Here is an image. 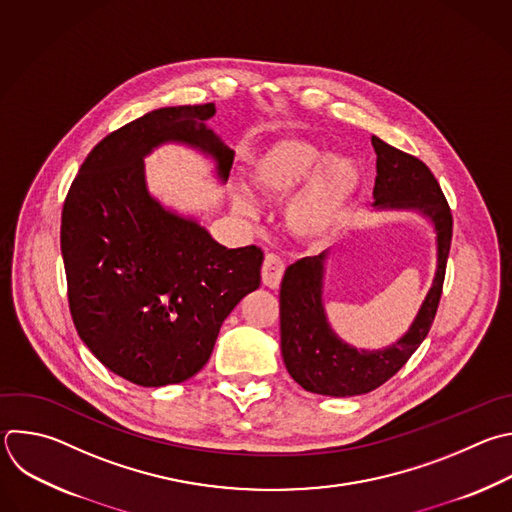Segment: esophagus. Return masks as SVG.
<instances>
[{"mask_svg":"<svg viewBox=\"0 0 512 512\" xmlns=\"http://www.w3.org/2000/svg\"><path fill=\"white\" fill-rule=\"evenodd\" d=\"M283 273H285V261L279 257V255H273L269 253L263 261V269H261V277H263V283L269 287V289H277L281 279H283Z\"/></svg>","mask_w":512,"mask_h":512,"instance_id":"34e87169","label":"esophagus"}]
</instances>
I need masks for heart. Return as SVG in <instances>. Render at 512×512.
<instances>
[{"label":"heart","mask_w":512,"mask_h":512,"mask_svg":"<svg viewBox=\"0 0 512 512\" xmlns=\"http://www.w3.org/2000/svg\"><path fill=\"white\" fill-rule=\"evenodd\" d=\"M249 175L267 199H287L304 185L287 205L285 221L305 243H323L344 227L364 183L356 158L329 156L319 144L293 136L267 144L253 158ZM235 203L241 213L253 211L245 195Z\"/></svg>","instance_id":"b5f03b06"}]
</instances>
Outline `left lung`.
Instances as JSON below:
<instances>
[{
	"mask_svg": "<svg viewBox=\"0 0 512 512\" xmlns=\"http://www.w3.org/2000/svg\"><path fill=\"white\" fill-rule=\"evenodd\" d=\"M376 160L374 207L416 211L436 231V273L408 331L388 348L358 350L337 337L323 309L327 251L289 265L279 291L281 356L291 378L307 392L346 398L388 382L420 348L434 321L452 241V215L430 168L412 154L372 136Z\"/></svg>",
	"mask_w": 512,
	"mask_h": 512,
	"instance_id": "1",
	"label": "left lung"
}]
</instances>
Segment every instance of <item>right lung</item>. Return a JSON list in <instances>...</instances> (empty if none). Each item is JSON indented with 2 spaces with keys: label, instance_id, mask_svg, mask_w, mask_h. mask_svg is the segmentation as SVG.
I'll use <instances>...</instances> for the list:
<instances>
[{
  "label": "right lung",
  "instance_id": "obj_1",
  "mask_svg": "<svg viewBox=\"0 0 512 512\" xmlns=\"http://www.w3.org/2000/svg\"><path fill=\"white\" fill-rule=\"evenodd\" d=\"M215 104L152 110L102 138L62 211L60 247L76 331L116 376L144 388L193 378L235 305L261 283L263 251L227 249L148 193L144 156L166 142L213 158L235 152L207 126Z\"/></svg>",
  "mask_w": 512,
  "mask_h": 512
}]
</instances>
